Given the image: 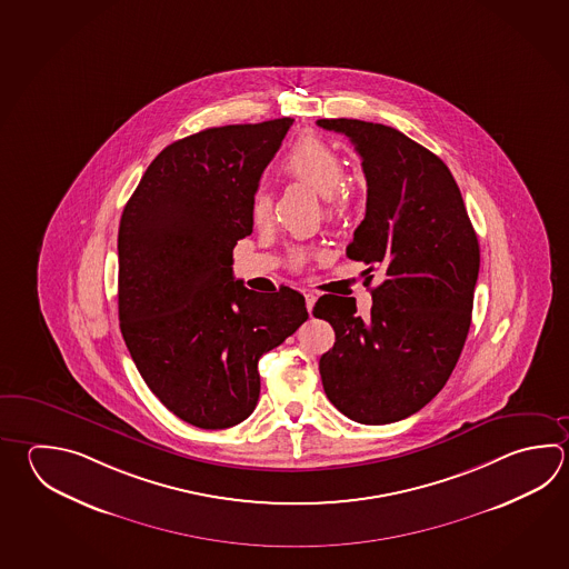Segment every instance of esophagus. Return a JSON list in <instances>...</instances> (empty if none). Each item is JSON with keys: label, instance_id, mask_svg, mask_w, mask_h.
I'll use <instances>...</instances> for the list:
<instances>
[{"label": "esophagus", "instance_id": "34e87169", "mask_svg": "<svg viewBox=\"0 0 569 569\" xmlns=\"http://www.w3.org/2000/svg\"><path fill=\"white\" fill-rule=\"evenodd\" d=\"M303 296H306V308H308V311L313 310V303L318 300V298H316V293H313V291H306Z\"/></svg>", "mask_w": 569, "mask_h": 569}]
</instances>
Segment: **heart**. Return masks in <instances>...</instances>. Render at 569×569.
Listing matches in <instances>:
<instances>
[{
  "label": "heart",
  "mask_w": 569,
  "mask_h": 569,
  "mask_svg": "<svg viewBox=\"0 0 569 569\" xmlns=\"http://www.w3.org/2000/svg\"><path fill=\"white\" fill-rule=\"evenodd\" d=\"M281 171L293 182L310 187L322 194L328 219H340L352 201V187L342 177L343 164L340 154L316 137L300 139L283 157ZM271 194L258 191L251 204V217L256 226H266L271 219ZM308 258L306 251L293 253V263L301 266Z\"/></svg>",
  "instance_id": "1"
}]
</instances>
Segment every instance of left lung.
<instances>
[{"label": "left lung", "mask_w": 569, "mask_h": 569, "mask_svg": "<svg viewBox=\"0 0 569 569\" xmlns=\"http://www.w3.org/2000/svg\"><path fill=\"white\" fill-rule=\"evenodd\" d=\"M362 159L365 221L346 256L365 261L372 290L362 320L356 301L322 296L313 316L336 342L320 358L326 397L360 425H388L419 412L447 385L471 328L479 241L449 167L400 130L355 119H320Z\"/></svg>", "instance_id": "obj_1"}]
</instances>
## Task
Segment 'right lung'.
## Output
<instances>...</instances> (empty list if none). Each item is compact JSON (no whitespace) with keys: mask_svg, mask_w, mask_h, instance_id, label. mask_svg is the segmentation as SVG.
I'll list each match as a JSON object with an SVG mask.
<instances>
[{"mask_svg":"<svg viewBox=\"0 0 569 569\" xmlns=\"http://www.w3.org/2000/svg\"><path fill=\"white\" fill-rule=\"evenodd\" d=\"M293 119L177 140L150 162L119 229L120 332L179 419L229 429L259 398L258 362L308 320L300 291L247 290L233 247L251 236L259 177Z\"/></svg>","mask_w":569,"mask_h":569,"instance_id":"obj_1","label":"right lung"}]
</instances>
